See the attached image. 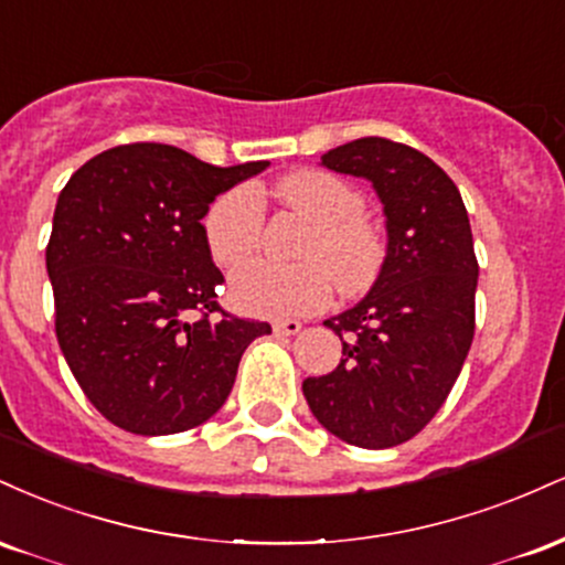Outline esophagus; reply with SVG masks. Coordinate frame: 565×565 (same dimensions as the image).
Instances as JSON below:
<instances>
[{
	"instance_id": "1",
	"label": "esophagus",
	"mask_w": 565,
	"mask_h": 565,
	"mask_svg": "<svg viewBox=\"0 0 565 565\" xmlns=\"http://www.w3.org/2000/svg\"><path fill=\"white\" fill-rule=\"evenodd\" d=\"M302 329V323L297 321V319H278V321H274V332L276 334H287V337H291V334H297Z\"/></svg>"
}]
</instances>
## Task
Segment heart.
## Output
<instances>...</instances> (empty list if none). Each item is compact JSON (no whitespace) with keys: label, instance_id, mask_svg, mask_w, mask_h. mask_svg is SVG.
I'll list each match as a JSON object with an SVG mask.
<instances>
[{"label":"heart","instance_id":"heart-1","mask_svg":"<svg viewBox=\"0 0 565 565\" xmlns=\"http://www.w3.org/2000/svg\"><path fill=\"white\" fill-rule=\"evenodd\" d=\"M278 196L310 223L300 265L255 260L231 276V300L249 316H305L342 295L372 287L382 268V238L361 215L359 188L332 172L300 170L278 183ZM263 199L257 188L236 185L210 204L204 242L220 268H236L255 255L263 236Z\"/></svg>","mask_w":565,"mask_h":565}]
</instances>
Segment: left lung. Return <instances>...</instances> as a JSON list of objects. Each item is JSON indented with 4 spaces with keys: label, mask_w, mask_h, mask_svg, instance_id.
Instances as JSON below:
<instances>
[{
    "label": "left lung",
    "mask_w": 565,
    "mask_h": 565,
    "mask_svg": "<svg viewBox=\"0 0 565 565\" xmlns=\"http://www.w3.org/2000/svg\"><path fill=\"white\" fill-rule=\"evenodd\" d=\"M321 164L374 185L387 255L364 300L323 321L340 334L342 359L305 380L302 393L332 436L391 449L436 417L472 345L478 260L468 210L449 174L404 142L361 138Z\"/></svg>",
    "instance_id": "8db88e82"
}]
</instances>
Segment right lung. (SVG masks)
I'll return each mask as SVG.
<instances>
[{"mask_svg": "<svg viewBox=\"0 0 565 565\" xmlns=\"http://www.w3.org/2000/svg\"><path fill=\"white\" fill-rule=\"evenodd\" d=\"M265 167L129 142L82 164L57 196L47 244L57 345L89 404L121 430L170 436L206 423L246 345L270 334V323L220 308L225 278L201 225L220 193Z\"/></svg>", "mask_w": 565, "mask_h": 565, "instance_id": "1", "label": "right lung"}]
</instances>
